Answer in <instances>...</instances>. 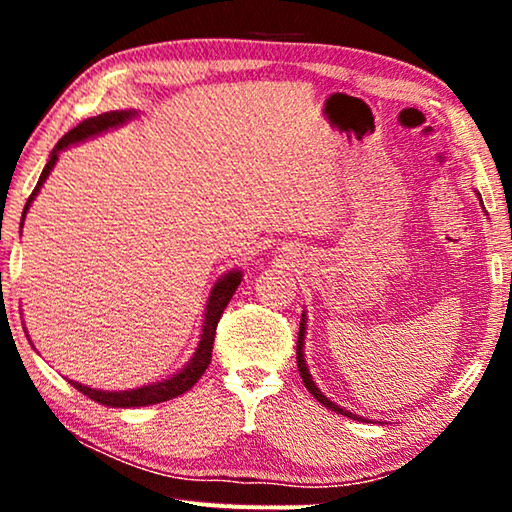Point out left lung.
Returning a JSON list of instances; mask_svg holds the SVG:
<instances>
[{"instance_id": "1", "label": "left lung", "mask_w": 512, "mask_h": 512, "mask_svg": "<svg viewBox=\"0 0 512 512\" xmlns=\"http://www.w3.org/2000/svg\"><path fill=\"white\" fill-rule=\"evenodd\" d=\"M479 198H481V194H479ZM305 316H307V314H305V311H302L300 332H298V352H296V359H298L300 377H302V381H305L307 391H309L311 395H314L320 404L327 406V409H332V411H336V413H341V415H345V418H352V420H366V418H361V415L348 411V409H345V406H339L336 402L329 400L327 395L320 393V388L316 386V381L311 379V372H309V368H307V361H305V334H307V318H305Z\"/></svg>"}]
</instances>
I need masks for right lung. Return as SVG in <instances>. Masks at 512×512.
<instances>
[{
	"mask_svg": "<svg viewBox=\"0 0 512 512\" xmlns=\"http://www.w3.org/2000/svg\"><path fill=\"white\" fill-rule=\"evenodd\" d=\"M133 117H137V110H110V112H103V115L81 121L79 126L72 128L69 133H65L63 140H60L54 146V151H51L45 169H42V173H40L38 185H36V189H33V194L29 196L27 205H24L22 225H24V216H27L31 203L36 201L40 187L45 185V180L49 178L51 169L56 167L60 151H65L67 146L81 144L85 140H90V137H97L101 133H106V131H110V128L124 126L126 121H131ZM239 284H241L239 268H232V271H228L225 275H221L219 280H216V284L210 291V298H207L205 314H203V332H201V341H198V348L194 352V357L185 363V368L173 372L171 377L162 379V381H153V384H146V386H140V388H128V391H99V388H90V386L79 384V381H72V379H69V384H72L76 391L88 395L90 400L99 402L103 406H117V409L151 406V404L167 402V400H173V397L187 393L189 388H192L196 381L201 379V375L207 370V366H210L216 325H219V318L223 314V309L228 307L232 293L237 291Z\"/></svg>",
	"mask_w": 512,
	"mask_h": 512,
	"instance_id": "add662e5",
	"label": "right lung"
}]
</instances>
